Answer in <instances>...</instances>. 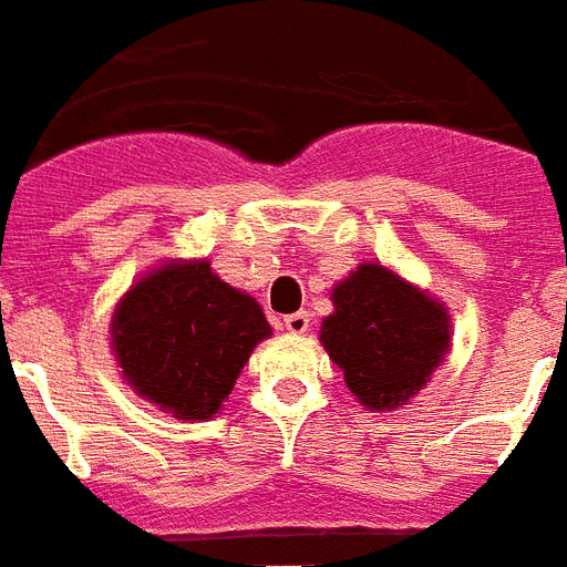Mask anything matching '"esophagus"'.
Wrapping results in <instances>:
<instances>
[{
	"label": "esophagus",
	"mask_w": 567,
	"mask_h": 567,
	"mask_svg": "<svg viewBox=\"0 0 567 567\" xmlns=\"http://www.w3.org/2000/svg\"><path fill=\"white\" fill-rule=\"evenodd\" d=\"M284 324H287L289 333H307L312 324V319L307 310H298V312H289L287 319H284Z\"/></svg>",
	"instance_id": "34e87169"
}]
</instances>
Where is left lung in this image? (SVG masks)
Segmentation results:
<instances>
[{
    "instance_id": "left-lung-1",
    "label": "left lung",
    "mask_w": 567,
    "mask_h": 567,
    "mask_svg": "<svg viewBox=\"0 0 567 567\" xmlns=\"http://www.w3.org/2000/svg\"><path fill=\"white\" fill-rule=\"evenodd\" d=\"M337 312L321 321V342L369 410H392L415 395L445 360V307L383 266L362 262L333 289Z\"/></svg>"
}]
</instances>
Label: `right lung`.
Returning <instances> with one entry per match:
<instances>
[{
    "instance_id": "right-lung-1",
    "label": "right lung",
    "mask_w": 567,
    "mask_h": 567,
    "mask_svg": "<svg viewBox=\"0 0 567 567\" xmlns=\"http://www.w3.org/2000/svg\"><path fill=\"white\" fill-rule=\"evenodd\" d=\"M111 328L125 380L178 419L216 415L271 333L255 298L216 278L207 260L152 271L122 298Z\"/></svg>"
}]
</instances>
